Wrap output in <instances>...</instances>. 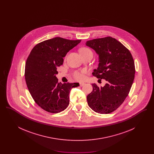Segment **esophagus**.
I'll return each mask as SVG.
<instances>
[{
    "label": "esophagus",
    "instance_id": "obj_1",
    "mask_svg": "<svg viewBox=\"0 0 154 154\" xmlns=\"http://www.w3.org/2000/svg\"><path fill=\"white\" fill-rule=\"evenodd\" d=\"M84 84H85L84 82H80V85L81 87H82Z\"/></svg>",
    "mask_w": 154,
    "mask_h": 154
}]
</instances>
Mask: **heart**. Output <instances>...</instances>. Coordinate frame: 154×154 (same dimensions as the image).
<instances>
[{"mask_svg":"<svg viewBox=\"0 0 154 154\" xmlns=\"http://www.w3.org/2000/svg\"><path fill=\"white\" fill-rule=\"evenodd\" d=\"M81 53L82 55H87V54H91L93 55V53L92 51L89 48L87 47H84L82 48H81L80 50ZM87 73V71L85 70H82L81 71H75L73 74V77L76 80L81 81L84 80L85 76L84 74Z\"/></svg>","mask_w":154,"mask_h":154,"instance_id":"heart-1","label":"heart"}]
</instances>
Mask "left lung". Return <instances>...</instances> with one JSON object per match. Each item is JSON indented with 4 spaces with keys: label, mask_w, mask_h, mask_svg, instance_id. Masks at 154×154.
Listing matches in <instances>:
<instances>
[{
    "label": "left lung",
    "mask_w": 154,
    "mask_h": 154,
    "mask_svg": "<svg viewBox=\"0 0 154 154\" xmlns=\"http://www.w3.org/2000/svg\"><path fill=\"white\" fill-rule=\"evenodd\" d=\"M86 45L99 57V66L92 75L107 81L103 87L92 84L88 106L96 112L109 114L117 109L130 92L135 74L134 60L129 50L111 37L89 40Z\"/></svg>",
    "instance_id": "8db88e82"
}]
</instances>
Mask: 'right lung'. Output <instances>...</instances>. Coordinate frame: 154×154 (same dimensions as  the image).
Instances as JSON below:
<instances>
[{"instance_id": "right-lung-1", "label": "right lung", "mask_w": 154, "mask_h": 154, "mask_svg": "<svg viewBox=\"0 0 154 154\" xmlns=\"http://www.w3.org/2000/svg\"><path fill=\"white\" fill-rule=\"evenodd\" d=\"M81 40H70L57 37L36 44L25 64V78L30 94L37 104L51 113L60 112L69 104V93L79 83H59L57 67L67 53Z\"/></svg>"}]
</instances>
